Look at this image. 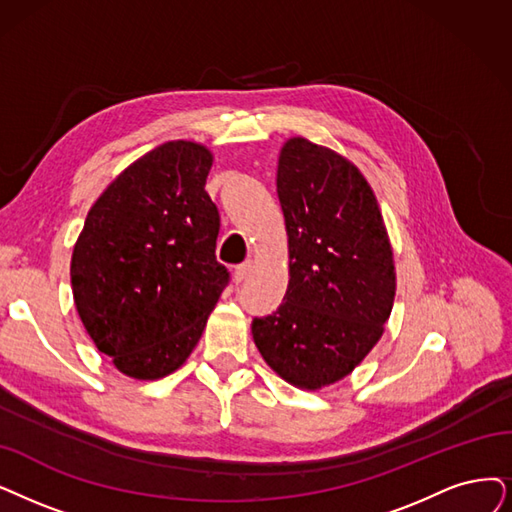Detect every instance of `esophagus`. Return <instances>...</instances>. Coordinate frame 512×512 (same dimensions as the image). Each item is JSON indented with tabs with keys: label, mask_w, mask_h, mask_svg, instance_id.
Wrapping results in <instances>:
<instances>
[{
	"label": "esophagus",
	"mask_w": 512,
	"mask_h": 512,
	"mask_svg": "<svg viewBox=\"0 0 512 512\" xmlns=\"http://www.w3.org/2000/svg\"><path fill=\"white\" fill-rule=\"evenodd\" d=\"M250 271H252V262L250 260H245L243 264H239V267L235 269V283H241L245 277H248L250 275Z\"/></svg>",
	"instance_id": "esophagus-1"
}]
</instances>
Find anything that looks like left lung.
Masks as SVG:
<instances>
[{"label": "left lung", "instance_id": "8db88e82", "mask_svg": "<svg viewBox=\"0 0 512 512\" xmlns=\"http://www.w3.org/2000/svg\"><path fill=\"white\" fill-rule=\"evenodd\" d=\"M277 195L290 283L273 315L252 321L262 359L306 391L349 376L384 332L395 300L393 248L376 195L355 163L302 136L285 142Z\"/></svg>", "mask_w": 512, "mask_h": 512}]
</instances>
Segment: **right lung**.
I'll use <instances>...</instances> for the list:
<instances>
[{"mask_svg": "<svg viewBox=\"0 0 512 512\" xmlns=\"http://www.w3.org/2000/svg\"><path fill=\"white\" fill-rule=\"evenodd\" d=\"M212 161L197 142H163L102 191L77 237L75 309L96 349L130 378L176 372L229 285L206 193Z\"/></svg>", "mask_w": 512, "mask_h": 512, "instance_id": "right-lung-1", "label": "right lung"}]
</instances>
